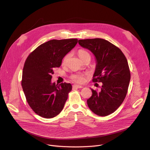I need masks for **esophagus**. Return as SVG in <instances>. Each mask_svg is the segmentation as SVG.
I'll return each instance as SVG.
<instances>
[{
	"label": "esophagus",
	"instance_id": "34e87169",
	"mask_svg": "<svg viewBox=\"0 0 150 150\" xmlns=\"http://www.w3.org/2000/svg\"><path fill=\"white\" fill-rule=\"evenodd\" d=\"M73 88H76V89L83 88V86H80V85H77V84H74L73 85Z\"/></svg>",
	"mask_w": 150,
	"mask_h": 150
}]
</instances>
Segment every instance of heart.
<instances>
[{"mask_svg":"<svg viewBox=\"0 0 150 150\" xmlns=\"http://www.w3.org/2000/svg\"><path fill=\"white\" fill-rule=\"evenodd\" d=\"M78 55H79V57L80 59H82L86 56H90L89 54L84 50H80L78 51ZM69 57H70V54H67V55H66L65 57L62 60L63 64H66V62H67ZM71 78H72L73 81H74L76 83H82L85 80V76L83 74H76L71 76Z\"/></svg>","mask_w":150,"mask_h":150,"instance_id":"b5f03b06","label":"heart"}]
</instances>
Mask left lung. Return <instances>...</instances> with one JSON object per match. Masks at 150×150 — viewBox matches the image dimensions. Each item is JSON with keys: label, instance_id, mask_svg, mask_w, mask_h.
<instances>
[{"label": "left lung", "instance_id": "left-lung-1", "mask_svg": "<svg viewBox=\"0 0 150 150\" xmlns=\"http://www.w3.org/2000/svg\"><path fill=\"white\" fill-rule=\"evenodd\" d=\"M78 44L94 55L96 67L92 81L102 83L100 91L91 89L92 94L87 100L88 105L94 114L108 115L127 96L131 78L127 59L120 49L103 39H81Z\"/></svg>", "mask_w": 150, "mask_h": 150}]
</instances>
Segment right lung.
<instances>
[{"instance_id": "add662e5", "label": "right lung", "mask_w": 150, "mask_h": 150, "mask_svg": "<svg viewBox=\"0 0 150 150\" xmlns=\"http://www.w3.org/2000/svg\"><path fill=\"white\" fill-rule=\"evenodd\" d=\"M77 42V39H53L38 47L27 57L22 71V87L29 106L39 116L51 119L64 108L72 85L52 83V75Z\"/></svg>"}]
</instances>
